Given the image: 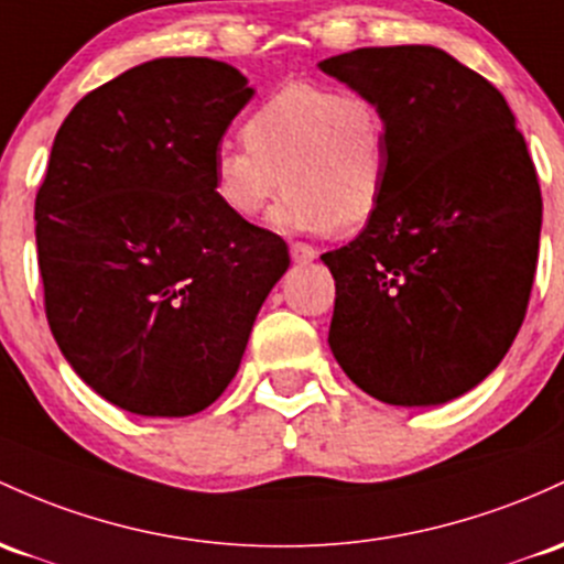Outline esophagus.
I'll return each mask as SVG.
<instances>
[{
	"label": "esophagus",
	"instance_id": "1",
	"mask_svg": "<svg viewBox=\"0 0 564 564\" xmlns=\"http://www.w3.org/2000/svg\"><path fill=\"white\" fill-rule=\"evenodd\" d=\"M289 251H292V259L296 264H307V262H313L315 257H318V251H315L313 246H307V243H292V246H289Z\"/></svg>",
	"mask_w": 564,
	"mask_h": 564
}]
</instances>
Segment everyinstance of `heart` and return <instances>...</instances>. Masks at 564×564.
Masks as SVG:
<instances>
[{"label":"heart","mask_w":564,"mask_h":564,"mask_svg":"<svg viewBox=\"0 0 564 564\" xmlns=\"http://www.w3.org/2000/svg\"><path fill=\"white\" fill-rule=\"evenodd\" d=\"M246 147L214 154V195L235 219L253 221L281 182L272 225L283 232H356L388 189V126L375 98L294 79L243 122Z\"/></svg>","instance_id":"heart-1"}]
</instances>
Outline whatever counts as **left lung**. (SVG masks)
Segmentation results:
<instances>
[{
    "mask_svg": "<svg viewBox=\"0 0 564 564\" xmlns=\"http://www.w3.org/2000/svg\"><path fill=\"white\" fill-rule=\"evenodd\" d=\"M321 72L388 126V189L356 240L326 251L329 348L364 393L433 406L509 352L533 289L541 187L495 85L431 45L358 47Z\"/></svg>",
    "mask_w": 564,
    "mask_h": 564,
    "instance_id": "left-lung-1",
    "label": "left lung"
}]
</instances>
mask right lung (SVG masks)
I'll use <instances>...</instances> for the list:
<instances>
[{
    "label": "right lung",
    "instance_id": "add662e5",
    "mask_svg": "<svg viewBox=\"0 0 564 564\" xmlns=\"http://www.w3.org/2000/svg\"><path fill=\"white\" fill-rule=\"evenodd\" d=\"M253 88L214 58H154L90 90L36 192L51 332L98 395L144 417L212 406L289 270L281 235L214 195V154Z\"/></svg>",
    "mask_w": 564,
    "mask_h": 564
}]
</instances>
